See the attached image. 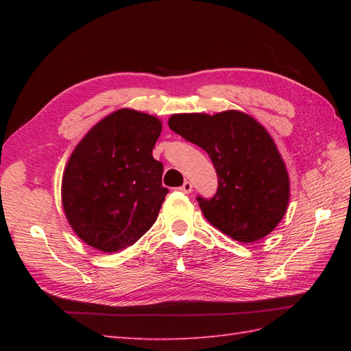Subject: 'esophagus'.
<instances>
[{"mask_svg": "<svg viewBox=\"0 0 351 351\" xmlns=\"http://www.w3.org/2000/svg\"><path fill=\"white\" fill-rule=\"evenodd\" d=\"M180 190L182 191V193H185V195H189V193H191V190H193V184L190 182V181H185L181 187H180Z\"/></svg>", "mask_w": 351, "mask_h": 351, "instance_id": "esophagus-1", "label": "esophagus"}]
</instances>
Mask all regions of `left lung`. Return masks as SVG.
Instances as JSON below:
<instances>
[{
	"instance_id": "obj_1",
	"label": "left lung",
	"mask_w": 351,
	"mask_h": 351,
	"mask_svg": "<svg viewBox=\"0 0 351 351\" xmlns=\"http://www.w3.org/2000/svg\"><path fill=\"white\" fill-rule=\"evenodd\" d=\"M171 131L210 155L219 176L214 197H197L205 219L240 243L267 237L289 202V176L274 140L255 117L238 110L181 113Z\"/></svg>"
}]
</instances>
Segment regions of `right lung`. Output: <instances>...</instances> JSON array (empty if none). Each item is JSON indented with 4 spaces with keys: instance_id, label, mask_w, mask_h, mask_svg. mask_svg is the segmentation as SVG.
Instances as JSON below:
<instances>
[{
    "instance_id": "add662e5",
    "label": "right lung",
    "mask_w": 351,
    "mask_h": 351,
    "mask_svg": "<svg viewBox=\"0 0 351 351\" xmlns=\"http://www.w3.org/2000/svg\"><path fill=\"white\" fill-rule=\"evenodd\" d=\"M162 123L121 108L90 128L71 154L62 180L66 219L81 240L104 253L123 250L158 217L162 164L152 156Z\"/></svg>"
}]
</instances>
